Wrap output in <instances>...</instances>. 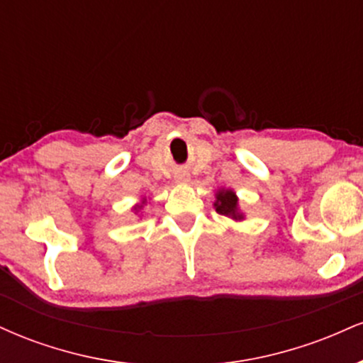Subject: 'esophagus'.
I'll use <instances>...</instances> for the list:
<instances>
[{"label": "esophagus", "instance_id": "obj_1", "mask_svg": "<svg viewBox=\"0 0 363 363\" xmlns=\"http://www.w3.org/2000/svg\"><path fill=\"white\" fill-rule=\"evenodd\" d=\"M181 181H186V179H182V177H181Z\"/></svg>", "mask_w": 363, "mask_h": 363}]
</instances>
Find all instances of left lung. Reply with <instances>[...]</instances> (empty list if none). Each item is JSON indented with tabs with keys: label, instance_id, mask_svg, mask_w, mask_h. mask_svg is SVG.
Instances as JSON below:
<instances>
[{
	"label": "left lung",
	"instance_id": "1",
	"mask_svg": "<svg viewBox=\"0 0 363 363\" xmlns=\"http://www.w3.org/2000/svg\"><path fill=\"white\" fill-rule=\"evenodd\" d=\"M216 213L225 215V216H232V218H242V215L237 213V196L232 193L230 189L228 191H220L218 196H216Z\"/></svg>",
	"mask_w": 363,
	"mask_h": 363
}]
</instances>
